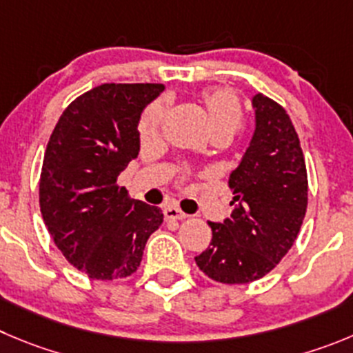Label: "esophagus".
I'll return each instance as SVG.
<instances>
[{
	"label": "esophagus",
	"mask_w": 353,
	"mask_h": 353,
	"mask_svg": "<svg viewBox=\"0 0 353 353\" xmlns=\"http://www.w3.org/2000/svg\"><path fill=\"white\" fill-rule=\"evenodd\" d=\"M163 214H165V217L167 219H186L188 217V214H184L183 210H179L177 209V207H174V205H169V207H165V209H163Z\"/></svg>",
	"instance_id": "34e87169"
}]
</instances>
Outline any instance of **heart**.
I'll list each match as a JSON object with an SVG mask.
<instances>
[{
  "mask_svg": "<svg viewBox=\"0 0 353 353\" xmlns=\"http://www.w3.org/2000/svg\"><path fill=\"white\" fill-rule=\"evenodd\" d=\"M202 102L209 114L212 132H225L232 136L242 123V104L232 90L212 88L202 92ZM165 117V102L154 101L141 114L139 134L143 139L153 137Z\"/></svg>",
  "mask_w": 353,
  "mask_h": 353,
  "instance_id": "heart-1",
  "label": "heart"
}]
</instances>
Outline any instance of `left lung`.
Wrapping results in <instances>:
<instances>
[{"instance_id": "8db88e82", "label": "left lung", "mask_w": 353, "mask_h": 353, "mask_svg": "<svg viewBox=\"0 0 353 353\" xmlns=\"http://www.w3.org/2000/svg\"><path fill=\"white\" fill-rule=\"evenodd\" d=\"M256 130L230 176L232 216L210 223L212 240L195 261L221 284H247L272 272L289 252L308 203V176L299 137L284 108L266 95L252 99Z\"/></svg>"}]
</instances>
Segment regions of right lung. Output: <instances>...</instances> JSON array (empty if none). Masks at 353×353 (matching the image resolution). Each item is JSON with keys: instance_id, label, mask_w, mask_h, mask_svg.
<instances>
[{"instance_id": "right-lung-1", "label": "right lung", "mask_w": 353, "mask_h": 353, "mask_svg": "<svg viewBox=\"0 0 353 353\" xmlns=\"http://www.w3.org/2000/svg\"><path fill=\"white\" fill-rule=\"evenodd\" d=\"M161 83H104L59 118L43 158L39 209L59 251L97 281L136 273L163 223L158 207L128 196L118 176L139 154L141 111Z\"/></svg>"}]
</instances>
